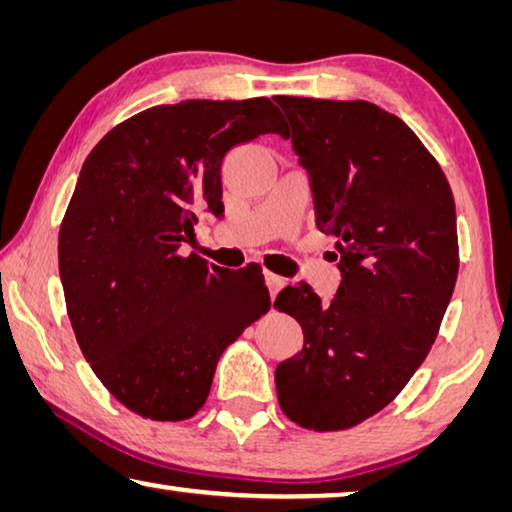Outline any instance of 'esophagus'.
I'll use <instances>...</instances> for the list:
<instances>
[{
	"instance_id": "obj_1",
	"label": "esophagus",
	"mask_w": 512,
	"mask_h": 512,
	"mask_svg": "<svg viewBox=\"0 0 512 512\" xmlns=\"http://www.w3.org/2000/svg\"><path fill=\"white\" fill-rule=\"evenodd\" d=\"M264 278H266V287H269L271 298H275V294H278V291L287 285L285 278H280V275H275V273H271V271H266Z\"/></svg>"
}]
</instances>
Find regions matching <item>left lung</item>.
<instances>
[{"instance_id":"8db88e82","label":"left lung","mask_w":512,"mask_h":512,"mask_svg":"<svg viewBox=\"0 0 512 512\" xmlns=\"http://www.w3.org/2000/svg\"><path fill=\"white\" fill-rule=\"evenodd\" d=\"M275 102L342 271L330 303L307 285L275 298L305 337L275 369V389L298 426L344 431L392 403L431 351L458 278L456 202L440 164L394 113L364 100Z\"/></svg>"}]
</instances>
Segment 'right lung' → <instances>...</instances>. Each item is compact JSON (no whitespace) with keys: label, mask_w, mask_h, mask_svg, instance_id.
Segmentation results:
<instances>
[{"label":"right lung","mask_w":512,"mask_h":512,"mask_svg":"<svg viewBox=\"0 0 512 512\" xmlns=\"http://www.w3.org/2000/svg\"><path fill=\"white\" fill-rule=\"evenodd\" d=\"M259 134L285 136L269 97L159 104L113 127L81 166L59 230L68 316L100 383L145 419L196 415L225 348L269 312L259 266L180 253L202 209L223 214L227 150Z\"/></svg>","instance_id":"1"}]
</instances>
